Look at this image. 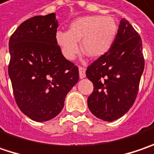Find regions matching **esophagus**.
I'll return each instance as SVG.
<instances>
[{
  "label": "esophagus",
  "instance_id": "1",
  "mask_svg": "<svg viewBox=\"0 0 154 154\" xmlns=\"http://www.w3.org/2000/svg\"><path fill=\"white\" fill-rule=\"evenodd\" d=\"M86 76L85 74V68L83 66H79V77L80 78H84Z\"/></svg>",
  "mask_w": 154,
  "mask_h": 154
}]
</instances>
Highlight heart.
<instances>
[{
    "label": "heart",
    "instance_id": "heart-1",
    "mask_svg": "<svg viewBox=\"0 0 154 154\" xmlns=\"http://www.w3.org/2000/svg\"><path fill=\"white\" fill-rule=\"evenodd\" d=\"M117 23L110 16H85L74 20L69 32L58 31L56 40L62 53L69 60L74 59L80 47L90 57H99L110 49L117 33Z\"/></svg>",
    "mask_w": 154,
    "mask_h": 154
}]
</instances>
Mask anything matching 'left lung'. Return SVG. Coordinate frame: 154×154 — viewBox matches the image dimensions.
Segmentation results:
<instances>
[{"instance_id": "1", "label": "left lung", "mask_w": 154, "mask_h": 154, "mask_svg": "<svg viewBox=\"0 0 154 154\" xmlns=\"http://www.w3.org/2000/svg\"><path fill=\"white\" fill-rule=\"evenodd\" d=\"M144 66L141 38L123 18L110 49L86 70L94 85L88 97L90 112L107 122L124 116L135 102Z\"/></svg>"}]
</instances>
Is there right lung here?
Segmentation results:
<instances>
[{
	"label": "right lung",
	"instance_id": "obj_1",
	"mask_svg": "<svg viewBox=\"0 0 154 154\" xmlns=\"http://www.w3.org/2000/svg\"><path fill=\"white\" fill-rule=\"evenodd\" d=\"M55 14L25 20L9 39L8 74L18 107L36 122L62 111L67 93L79 79L78 67L63 56L56 40Z\"/></svg>",
	"mask_w": 154,
	"mask_h": 154
}]
</instances>
